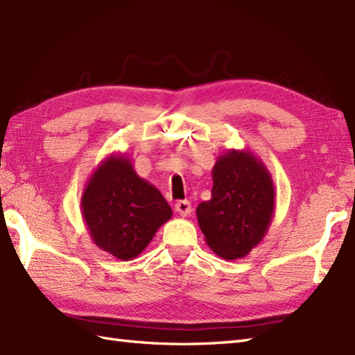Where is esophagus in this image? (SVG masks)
<instances>
[{
    "label": "esophagus",
    "mask_w": 355,
    "mask_h": 355,
    "mask_svg": "<svg viewBox=\"0 0 355 355\" xmlns=\"http://www.w3.org/2000/svg\"><path fill=\"white\" fill-rule=\"evenodd\" d=\"M175 211L178 213L180 216H189L192 213V205H191V202H189L187 200L178 201L175 204Z\"/></svg>",
    "instance_id": "obj_1"
}]
</instances>
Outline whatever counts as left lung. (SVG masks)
I'll list each match as a JSON object with an SVG mask.
<instances>
[{
  "label": "left lung",
  "mask_w": 355,
  "mask_h": 355,
  "mask_svg": "<svg viewBox=\"0 0 355 355\" xmlns=\"http://www.w3.org/2000/svg\"><path fill=\"white\" fill-rule=\"evenodd\" d=\"M211 200L196 207L209 248L225 260L248 255L266 236L275 210L274 181L250 150H228L211 171Z\"/></svg>",
  "instance_id": "obj_1"
}]
</instances>
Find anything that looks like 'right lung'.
<instances>
[{
	"instance_id": "1",
	"label": "right lung",
	"mask_w": 355,
	"mask_h": 355,
	"mask_svg": "<svg viewBox=\"0 0 355 355\" xmlns=\"http://www.w3.org/2000/svg\"><path fill=\"white\" fill-rule=\"evenodd\" d=\"M81 215L98 248L133 260L172 218L155 186L140 178L127 154H110L90 174L81 195Z\"/></svg>"
}]
</instances>
